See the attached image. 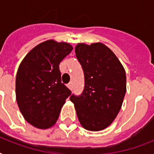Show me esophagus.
<instances>
[{
	"mask_svg": "<svg viewBox=\"0 0 154 154\" xmlns=\"http://www.w3.org/2000/svg\"><path fill=\"white\" fill-rule=\"evenodd\" d=\"M68 88L72 90V82H70V83H69V84H68Z\"/></svg>",
	"mask_w": 154,
	"mask_h": 154,
	"instance_id": "34e87169",
	"label": "esophagus"
}]
</instances>
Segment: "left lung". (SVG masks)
Masks as SVG:
<instances>
[{
  "instance_id": "8db88e82",
  "label": "left lung",
  "mask_w": 154,
  "mask_h": 154,
  "mask_svg": "<svg viewBox=\"0 0 154 154\" xmlns=\"http://www.w3.org/2000/svg\"><path fill=\"white\" fill-rule=\"evenodd\" d=\"M85 74V89L79 97L72 95L80 123L89 131L109 126L122 108L126 92L125 71L117 56L101 42L75 47Z\"/></svg>"
}]
</instances>
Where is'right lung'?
Returning a JSON list of instances; mask_svg holds the SVG:
<instances>
[{"instance_id": "1", "label": "right lung", "mask_w": 154, "mask_h": 154, "mask_svg": "<svg viewBox=\"0 0 154 154\" xmlns=\"http://www.w3.org/2000/svg\"><path fill=\"white\" fill-rule=\"evenodd\" d=\"M72 50L67 42L48 40L30 50L16 77V99L28 123L45 129L55 125L71 91L61 83L59 65Z\"/></svg>"}]
</instances>
